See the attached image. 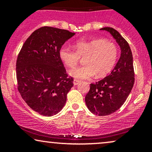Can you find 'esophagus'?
Masks as SVG:
<instances>
[{"label":"esophagus","instance_id":"1","mask_svg":"<svg viewBox=\"0 0 152 152\" xmlns=\"http://www.w3.org/2000/svg\"><path fill=\"white\" fill-rule=\"evenodd\" d=\"M79 83H80V81H78V80H77V79L74 80V85H78Z\"/></svg>","mask_w":152,"mask_h":152}]
</instances>
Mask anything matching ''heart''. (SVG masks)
Segmentation results:
<instances>
[{
    "label": "heart",
    "mask_w": 152,
    "mask_h": 152,
    "mask_svg": "<svg viewBox=\"0 0 152 152\" xmlns=\"http://www.w3.org/2000/svg\"><path fill=\"white\" fill-rule=\"evenodd\" d=\"M75 47L76 50L63 46L59 50V56L66 66L71 68L78 64L81 57H85L84 65L69 71L76 79L89 78L95 74L96 77H104L112 70L118 58L117 46L104 38L80 40Z\"/></svg>",
    "instance_id": "obj_1"
}]
</instances>
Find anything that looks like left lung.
Segmentation results:
<instances>
[{
    "mask_svg": "<svg viewBox=\"0 0 152 152\" xmlns=\"http://www.w3.org/2000/svg\"><path fill=\"white\" fill-rule=\"evenodd\" d=\"M112 35L121 50V56L111 74L104 79L91 83L85 97L89 111L98 116H107L121 108L128 98L134 83L133 56L130 46L117 31L105 27Z\"/></svg>",
    "mask_w": 152,
    "mask_h": 152,
    "instance_id": "left-lung-1",
    "label": "left lung"
}]
</instances>
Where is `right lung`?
<instances>
[{
	"label": "right lung",
	"instance_id": "obj_1",
	"mask_svg": "<svg viewBox=\"0 0 152 152\" xmlns=\"http://www.w3.org/2000/svg\"><path fill=\"white\" fill-rule=\"evenodd\" d=\"M74 33L43 26L27 38L16 61L18 91L28 106L43 116L65 105L74 78L66 74L59 50Z\"/></svg>",
	"mask_w": 152,
	"mask_h": 152
}]
</instances>
